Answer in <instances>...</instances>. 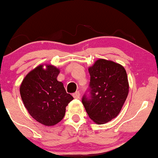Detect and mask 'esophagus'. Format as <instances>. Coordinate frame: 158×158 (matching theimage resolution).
<instances>
[{
	"label": "esophagus",
	"instance_id": "34e87169",
	"mask_svg": "<svg viewBox=\"0 0 158 158\" xmlns=\"http://www.w3.org/2000/svg\"><path fill=\"white\" fill-rule=\"evenodd\" d=\"M74 98L75 99H79L80 98V95H81V94H80V91H76V92L74 93V94H73Z\"/></svg>",
	"mask_w": 158,
	"mask_h": 158
}]
</instances>
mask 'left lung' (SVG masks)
Masks as SVG:
<instances>
[{
	"label": "left lung",
	"mask_w": 158,
	"mask_h": 158,
	"mask_svg": "<svg viewBox=\"0 0 158 158\" xmlns=\"http://www.w3.org/2000/svg\"><path fill=\"white\" fill-rule=\"evenodd\" d=\"M89 72V88L83 96L82 103L95 123H107L118 116L127 97L126 70L114 61L99 59Z\"/></svg>",
	"instance_id": "1"
}]
</instances>
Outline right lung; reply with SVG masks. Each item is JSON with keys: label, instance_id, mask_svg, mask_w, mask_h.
<instances>
[{"label": "right lung", "instance_id": "1", "mask_svg": "<svg viewBox=\"0 0 158 158\" xmlns=\"http://www.w3.org/2000/svg\"><path fill=\"white\" fill-rule=\"evenodd\" d=\"M40 65L25 76L20 85L21 98L31 116L40 123L52 126L62 120L66 107L73 100L57 81L59 69Z\"/></svg>", "mask_w": 158, "mask_h": 158}]
</instances>
